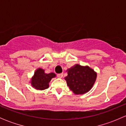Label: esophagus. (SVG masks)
<instances>
[{
	"label": "esophagus",
	"instance_id": "34e87169",
	"mask_svg": "<svg viewBox=\"0 0 126 126\" xmlns=\"http://www.w3.org/2000/svg\"><path fill=\"white\" fill-rule=\"evenodd\" d=\"M63 74H57V76H58V78H62V77H63Z\"/></svg>",
	"mask_w": 126,
	"mask_h": 126
}]
</instances>
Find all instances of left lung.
<instances>
[{"instance_id": "1", "label": "left lung", "mask_w": 126, "mask_h": 126, "mask_svg": "<svg viewBox=\"0 0 126 126\" xmlns=\"http://www.w3.org/2000/svg\"><path fill=\"white\" fill-rule=\"evenodd\" d=\"M64 77L67 85L75 94H83L88 92L96 82L97 73L88 66L75 64L66 71Z\"/></svg>"}]
</instances>
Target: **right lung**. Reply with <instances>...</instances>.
Returning a JSON list of instances; mask_svg holds the SVG:
<instances>
[{
  "mask_svg": "<svg viewBox=\"0 0 126 126\" xmlns=\"http://www.w3.org/2000/svg\"><path fill=\"white\" fill-rule=\"evenodd\" d=\"M56 77L54 72L47 74L44 69L38 68L34 72V75L32 77L30 83L33 88L37 90H44L49 87V82L52 78Z\"/></svg>",
  "mask_w": 126,
  "mask_h": 126,
  "instance_id": "right-lung-1",
  "label": "right lung"
}]
</instances>
